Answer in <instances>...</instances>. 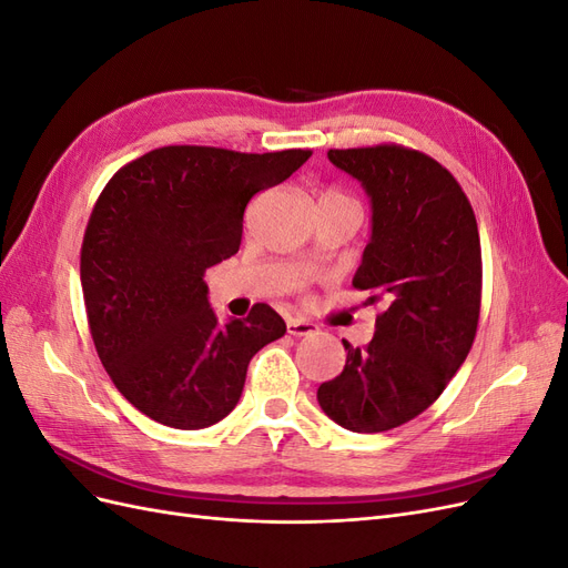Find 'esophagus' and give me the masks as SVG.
<instances>
[{
    "label": "esophagus",
    "instance_id": "obj_1",
    "mask_svg": "<svg viewBox=\"0 0 568 568\" xmlns=\"http://www.w3.org/2000/svg\"><path fill=\"white\" fill-rule=\"evenodd\" d=\"M286 332L291 336H307V334H315L317 332V324L307 322L303 317H288L286 320Z\"/></svg>",
    "mask_w": 568,
    "mask_h": 568
}]
</instances>
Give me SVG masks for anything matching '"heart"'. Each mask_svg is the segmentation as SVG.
Masks as SVG:
<instances>
[{"label":"heart","mask_w":568,"mask_h":568,"mask_svg":"<svg viewBox=\"0 0 568 568\" xmlns=\"http://www.w3.org/2000/svg\"><path fill=\"white\" fill-rule=\"evenodd\" d=\"M320 203H351V205H357L348 194H343L341 189H324V192L320 194Z\"/></svg>","instance_id":"b5f03b06"}]
</instances>
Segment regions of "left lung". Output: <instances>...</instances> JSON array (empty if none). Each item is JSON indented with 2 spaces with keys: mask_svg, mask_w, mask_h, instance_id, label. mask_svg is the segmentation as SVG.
<instances>
[{
  "mask_svg": "<svg viewBox=\"0 0 568 568\" xmlns=\"http://www.w3.org/2000/svg\"><path fill=\"white\" fill-rule=\"evenodd\" d=\"M372 203V239L353 286L382 303L365 348L317 388L324 415L355 434L400 426L467 359L480 313V242L467 194L438 161L398 144L329 149Z\"/></svg>",
  "mask_w": 568,
  "mask_h": 568,
  "instance_id": "obj_1",
  "label": "left lung"
}]
</instances>
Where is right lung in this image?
Here are the masks:
<instances>
[{
	"label": "right lung",
	"instance_id": "1",
	"mask_svg": "<svg viewBox=\"0 0 568 568\" xmlns=\"http://www.w3.org/2000/svg\"><path fill=\"white\" fill-rule=\"evenodd\" d=\"M311 156L163 146L120 168L97 199L80 253L90 332L115 388L153 422L194 432L225 419L251 357L284 336L265 303L220 324L203 274L239 251L253 194Z\"/></svg>",
	"mask_w": 568,
	"mask_h": 568
}]
</instances>
